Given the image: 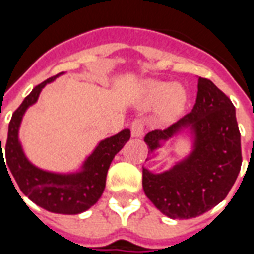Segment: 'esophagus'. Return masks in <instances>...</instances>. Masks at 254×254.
<instances>
[{"label": "esophagus", "mask_w": 254, "mask_h": 254, "mask_svg": "<svg viewBox=\"0 0 254 254\" xmlns=\"http://www.w3.org/2000/svg\"><path fill=\"white\" fill-rule=\"evenodd\" d=\"M132 137H141L144 134V124L141 120H134L130 125Z\"/></svg>", "instance_id": "obj_1"}]
</instances>
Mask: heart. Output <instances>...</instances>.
Listing matches in <instances>:
<instances>
[{
  "label": "heart",
  "mask_w": 254,
  "mask_h": 254,
  "mask_svg": "<svg viewBox=\"0 0 254 254\" xmlns=\"http://www.w3.org/2000/svg\"><path fill=\"white\" fill-rule=\"evenodd\" d=\"M188 102V94L181 85L165 81H147L144 85L141 105L144 107L156 106V116L162 122L173 121L181 114Z\"/></svg>",
  "instance_id": "heart-1"
}]
</instances>
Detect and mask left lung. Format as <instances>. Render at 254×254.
<instances>
[{
  "label": "left lung",
  "mask_w": 254,
  "mask_h": 254,
  "mask_svg": "<svg viewBox=\"0 0 254 254\" xmlns=\"http://www.w3.org/2000/svg\"><path fill=\"white\" fill-rule=\"evenodd\" d=\"M181 134L190 140L187 156L162 173L143 167L145 196L171 219L196 218L223 201L242 163L234 105L208 78L198 77L196 103L189 114L165 130L147 133V160Z\"/></svg>",
  "instance_id": "left-lung-1"
}]
</instances>
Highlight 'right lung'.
<instances>
[{
  "instance_id": "obj_1",
  "label": "right lung",
  "mask_w": 254,
  "mask_h": 254,
  "mask_svg": "<svg viewBox=\"0 0 254 254\" xmlns=\"http://www.w3.org/2000/svg\"><path fill=\"white\" fill-rule=\"evenodd\" d=\"M63 74L64 72L58 73L36 85L31 91V94L23 100L19 109L14 111L12 120L9 122L8 138L5 145L6 163L3 159L0 134V163H5V169L9 171L8 176L12 174L14 177V181L17 182L20 190L36 205L49 212L77 215L89 209L100 198L105 190L106 176L110 163L130 138V130L124 129L111 137L100 140L94 151L85 158L80 169L76 171L57 173L43 170L34 165L27 158L20 141V125L25 111L38 102L42 89L46 87V84L53 83Z\"/></svg>"
}]
</instances>
